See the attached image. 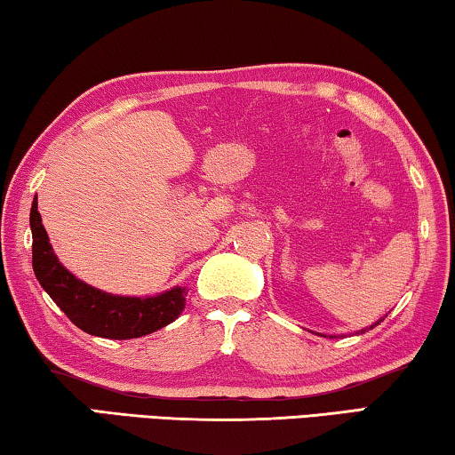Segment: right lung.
<instances>
[{"mask_svg":"<svg viewBox=\"0 0 455 455\" xmlns=\"http://www.w3.org/2000/svg\"><path fill=\"white\" fill-rule=\"evenodd\" d=\"M29 226L36 278L80 331L115 340L139 339L163 329L181 315L185 307L183 288H173L155 298H129L100 292L72 276L52 251L36 199L29 212Z\"/></svg>","mask_w":455,"mask_h":455,"instance_id":"add662e5","label":"right lung"}]
</instances>
